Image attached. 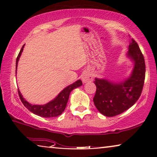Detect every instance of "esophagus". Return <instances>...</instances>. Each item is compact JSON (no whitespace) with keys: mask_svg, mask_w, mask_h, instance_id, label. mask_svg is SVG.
<instances>
[{"mask_svg":"<svg viewBox=\"0 0 157 157\" xmlns=\"http://www.w3.org/2000/svg\"><path fill=\"white\" fill-rule=\"evenodd\" d=\"M82 81L83 83H87L90 82V81H93V76H92L91 74H90L89 72H84L82 74Z\"/></svg>","mask_w":157,"mask_h":157,"instance_id":"1","label":"esophagus"}]
</instances>
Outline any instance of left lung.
<instances>
[{
  "mask_svg": "<svg viewBox=\"0 0 157 157\" xmlns=\"http://www.w3.org/2000/svg\"><path fill=\"white\" fill-rule=\"evenodd\" d=\"M128 48V56L134 61V68L127 80L120 83L104 79L94 81L96 86L94 104L106 117H115L124 112L137 101L142 92L146 72L144 58L134 38H131Z\"/></svg>",
  "mask_w": 157,
  "mask_h": 157,
  "instance_id": "8db88e82",
  "label": "left lung"
}]
</instances>
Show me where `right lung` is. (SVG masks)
<instances>
[{
    "label": "right lung",
    "mask_w": 157,
    "mask_h": 157,
    "mask_svg": "<svg viewBox=\"0 0 157 157\" xmlns=\"http://www.w3.org/2000/svg\"><path fill=\"white\" fill-rule=\"evenodd\" d=\"M23 47L24 45L21 48L20 52H19L18 56L16 59V68L17 69V66H18V62L20 58L21 53L23 50ZM82 85V81L81 80H78L76 82L71 84L64 89L61 93H60L56 98L53 101H51L48 104L45 105H32L29 104V102L26 101L24 98H23L22 95H21V92L18 91V95L20 97V99L21 102L23 103V104L24 105L25 107L29 109L30 111H31L32 113H33L34 114H36L40 117H45V118H51V117H58V116L61 115L63 111L65 110L66 104H67L68 97H69L71 91L73 89H76V88L81 86Z\"/></svg>",
    "instance_id": "add662e5"
}]
</instances>
